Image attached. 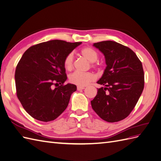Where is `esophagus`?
<instances>
[{
  "mask_svg": "<svg viewBox=\"0 0 161 161\" xmlns=\"http://www.w3.org/2000/svg\"><path fill=\"white\" fill-rule=\"evenodd\" d=\"M84 89H85V87H84V86H77V90H78V91L83 90Z\"/></svg>",
  "mask_w": 161,
  "mask_h": 161,
  "instance_id": "obj_1",
  "label": "esophagus"
}]
</instances>
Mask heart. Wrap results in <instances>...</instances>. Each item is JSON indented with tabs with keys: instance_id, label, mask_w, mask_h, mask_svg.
Returning a JSON list of instances; mask_svg holds the SVG:
<instances>
[{
	"instance_id": "1",
	"label": "heart",
	"mask_w": 161,
	"mask_h": 161,
	"mask_svg": "<svg viewBox=\"0 0 161 161\" xmlns=\"http://www.w3.org/2000/svg\"><path fill=\"white\" fill-rule=\"evenodd\" d=\"M80 54L85 58L91 62V66L95 67L96 64L93 62H96L98 58V53L92 48L86 47L80 51ZM64 68L67 70H71L74 66V55L72 53L68 54L64 61ZM96 76L92 72H75L69 76V80L71 83L79 86H83L88 85L91 81L95 80Z\"/></svg>"
}]
</instances>
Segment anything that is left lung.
<instances>
[{
  "mask_svg": "<svg viewBox=\"0 0 161 161\" xmlns=\"http://www.w3.org/2000/svg\"><path fill=\"white\" fill-rule=\"evenodd\" d=\"M93 46L104 54L107 66L97 81L105 87L97 89L92 108L103 120L117 122L130 115L143 91L142 62L130 48L118 42L103 41Z\"/></svg>",
  "mask_w": 161,
  "mask_h": 161,
  "instance_id": "obj_1",
  "label": "left lung"
}]
</instances>
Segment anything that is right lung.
I'll use <instances>...</instances> for the list:
<instances>
[{
  "mask_svg": "<svg viewBox=\"0 0 161 161\" xmlns=\"http://www.w3.org/2000/svg\"><path fill=\"white\" fill-rule=\"evenodd\" d=\"M82 42L51 40L32 46L16 67V92L23 108L32 118L50 121L69 105L76 86L64 85L67 79L64 61Z\"/></svg>",
  "mask_w": 161,
  "mask_h": 161,
  "instance_id": "1",
  "label": "right lung"
}]
</instances>
